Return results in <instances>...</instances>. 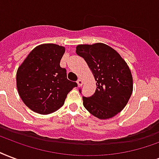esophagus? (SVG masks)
I'll list each match as a JSON object with an SVG mask.
<instances>
[{
	"label": "esophagus",
	"instance_id": "esophagus-1",
	"mask_svg": "<svg viewBox=\"0 0 159 159\" xmlns=\"http://www.w3.org/2000/svg\"><path fill=\"white\" fill-rule=\"evenodd\" d=\"M77 85H78V87H81L82 85V83H83V82H82V78H79V79L77 80Z\"/></svg>",
	"mask_w": 159,
	"mask_h": 159
}]
</instances>
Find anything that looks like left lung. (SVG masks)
I'll list each match as a JSON object with an SVG mask.
<instances>
[{"label": "left lung", "instance_id": "obj_1", "mask_svg": "<svg viewBox=\"0 0 159 159\" xmlns=\"http://www.w3.org/2000/svg\"><path fill=\"white\" fill-rule=\"evenodd\" d=\"M76 52L84 58L97 82L95 93L89 98L82 97L84 107L99 119L116 116L125 107L133 93V77L127 62L104 43L78 45Z\"/></svg>", "mask_w": 159, "mask_h": 159}]
</instances>
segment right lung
<instances>
[{
    "mask_svg": "<svg viewBox=\"0 0 159 159\" xmlns=\"http://www.w3.org/2000/svg\"><path fill=\"white\" fill-rule=\"evenodd\" d=\"M65 47L52 43L37 46L29 53L16 72V88L22 102L33 112L50 114L62 106L77 82L66 77L60 66Z\"/></svg>",
    "mask_w": 159,
    "mask_h": 159,
    "instance_id": "obj_1",
    "label": "right lung"
}]
</instances>
